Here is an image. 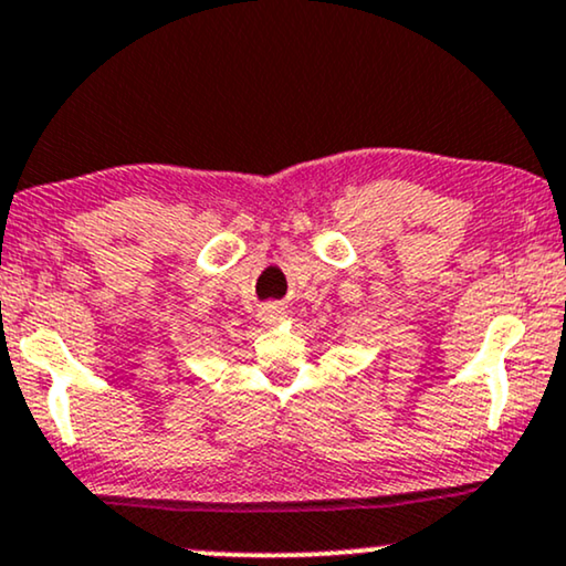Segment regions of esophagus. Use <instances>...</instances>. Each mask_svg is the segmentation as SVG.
I'll use <instances>...</instances> for the list:
<instances>
[{
    "instance_id": "1",
    "label": "esophagus",
    "mask_w": 566,
    "mask_h": 566,
    "mask_svg": "<svg viewBox=\"0 0 566 566\" xmlns=\"http://www.w3.org/2000/svg\"><path fill=\"white\" fill-rule=\"evenodd\" d=\"M282 318H284V307L279 303H269L259 311V321H261V324H266V326H274Z\"/></svg>"
}]
</instances>
